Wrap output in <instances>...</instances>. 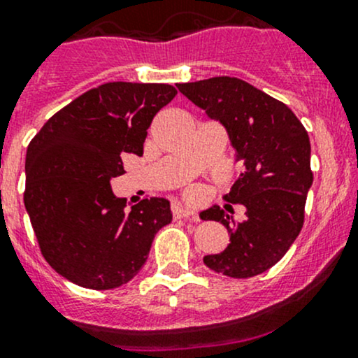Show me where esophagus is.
<instances>
[{
    "instance_id": "34e87169",
    "label": "esophagus",
    "mask_w": 358,
    "mask_h": 358,
    "mask_svg": "<svg viewBox=\"0 0 358 358\" xmlns=\"http://www.w3.org/2000/svg\"><path fill=\"white\" fill-rule=\"evenodd\" d=\"M172 213H174V218H193L194 222L198 220V217H196L194 211H191L189 208H186V206H182V205L172 206Z\"/></svg>"
}]
</instances>
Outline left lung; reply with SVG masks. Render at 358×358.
Returning <instances> with one entry per match:
<instances>
[{
  "mask_svg": "<svg viewBox=\"0 0 358 358\" xmlns=\"http://www.w3.org/2000/svg\"><path fill=\"white\" fill-rule=\"evenodd\" d=\"M178 88L224 126L236 162L244 164L224 198L244 206L245 220L236 222L217 205L203 210L201 220L220 222L230 234L224 251L203 261L232 278L261 275L285 256L301 234L313 186L309 134L285 103L244 80L215 76L178 83Z\"/></svg>",
  "mask_w": 358,
  "mask_h": 358,
  "instance_id": "1",
  "label": "left lung"
}]
</instances>
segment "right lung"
<instances>
[{
  "mask_svg": "<svg viewBox=\"0 0 358 358\" xmlns=\"http://www.w3.org/2000/svg\"><path fill=\"white\" fill-rule=\"evenodd\" d=\"M176 94L165 83H103L63 107L30 141L25 210L42 256L76 285L109 290L128 283L155 234L172 222L165 198L126 211L110 180L124 174L126 153L143 155L147 129Z\"/></svg>",
  "mask_w": 358,
  "mask_h": 358,
  "instance_id": "right-lung-1",
  "label": "right lung"
}]
</instances>
